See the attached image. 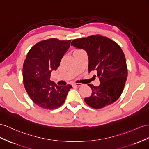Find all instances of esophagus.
<instances>
[{"label":"esophagus","instance_id":"esophagus-1","mask_svg":"<svg viewBox=\"0 0 149 149\" xmlns=\"http://www.w3.org/2000/svg\"><path fill=\"white\" fill-rule=\"evenodd\" d=\"M74 85L75 86L80 87V86H82V84H81V83H74Z\"/></svg>","mask_w":149,"mask_h":149}]
</instances>
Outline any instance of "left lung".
<instances>
[{"label": "left lung", "instance_id": "8db88e82", "mask_svg": "<svg viewBox=\"0 0 149 149\" xmlns=\"http://www.w3.org/2000/svg\"><path fill=\"white\" fill-rule=\"evenodd\" d=\"M71 45L85 49L88 54L89 72L96 71L100 77L98 86L88 84L92 94L84 99L86 103L95 109L113 104L120 97L128 76L125 56L120 45L100 35L75 39Z\"/></svg>", "mask_w": 149, "mask_h": 149}]
</instances>
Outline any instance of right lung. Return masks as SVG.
<instances>
[{"instance_id": "obj_1", "label": "right lung", "mask_w": 149, "mask_h": 149, "mask_svg": "<svg viewBox=\"0 0 149 149\" xmlns=\"http://www.w3.org/2000/svg\"><path fill=\"white\" fill-rule=\"evenodd\" d=\"M70 42L49 38L38 42L27 53L22 67L24 86L31 100L42 108L60 107L72 87L69 84L57 86L49 79L52 71L60 66Z\"/></svg>"}]
</instances>
